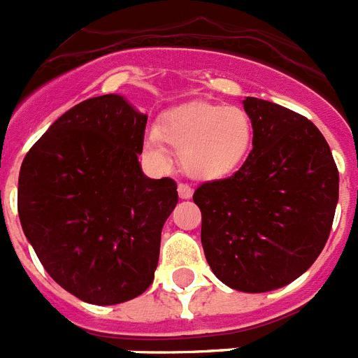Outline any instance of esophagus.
I'll use <instances>...</instances> for the list:
<instances>
[{"instance_id":"esophagus-1","label":"esophagus","mask_w":358,"mask_h":358,"mask_svg":"<svg viewBox=\"0 0 358 358\" xmlns=\"http://www.w3.org/2000/svg\"><path fill=\"white\" fill-rule=\"evenodd\" d=\"M178 194L180 198H191L193 196V189L189 184H178Z\"/></svg>"}]
</instances>
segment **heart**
Wrapping results in <instances>:
<instances>
[{
	"instance_id": "b5f03b06",
	"label": "heart",
	"mask_w": 358,
	"mask_h": 358,
	"mask_svg": "<svg viewBox=\"0 0 358 358\" xmlns=\"http://www.w3.org/2000/svg\"><path fill=\"white\" fill-rule=\"evenodd\" d=\"M165 143L178 152L189 176L222 178L235 173L248 158L253 123L244 109L233 105H184L162 120L160 131L147 134V152L160 164H167Z\"/></svg>"
}]
</instances>
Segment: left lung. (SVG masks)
Segmentation results:
<instances>
[{
	"label": "left lung",
	"mask_w": 358,
	"mask_h": 358,
	"mask_svg": "<svg viewBox=\"0 0 358 358\" xmlns=\"http://www.w3.org/2000/svg\"><path fill=\"white\" fill-rule=\"evenodd\" d=\"M253 149L227 178L198 185L207 264L245 293L282 287L322 253L338 202V169L311 120L245 98Z\"/></svg>",
	"instance_id": "left-lung-1"
}]
</instances>
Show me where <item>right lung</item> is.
<instances>
[{
  "mask_svg": "<svg viewBox=\"0 0 358 358\" xmlns=\"http://www.w3.org/2000/svg\"><path fill=\"white\" fill-rule=\"evenodd\" d=\"M147 116L118 94L74 105L31 147L17 213L45 271L71 295L122 304L152 284L173 178L142 173Z\"/></svg>",
  "mask_w": 358,
  "mask_h": 358,
  "instance_id": "add662e5",
  "label": "right lung"
}]
</instances>
